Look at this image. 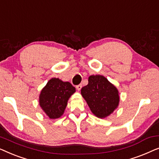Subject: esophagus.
Segmentation results:
<instances>
[{
    "instance_id": "34e87169",
    "label": "esophagus",
    "mask_w": 159,
    "mask_h": 159,
    "mask_svg": "<svg viewBox=\"0 0 159 159\" xmlns=\"http://www.w3.org/2000/svg\"><path fill=\"white\" fill-rule=\"evenodd\" d=\"M82 87V84H78V85H77V86H76V88H77V90H81Z\"/></svg>"
}]
</instances>
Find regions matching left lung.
I'll list each match as a JSON object with an SVG mask.
<instances>
[{"label": "left lung", "instance_id": "1", "mask_svg": "<svg viewBox=\"0 0 159 159\" xmlns=\"http://www.w3.org/2000/svg\"><path fill=\"white\" fill-rule=\"evenodd\" d=\"M81 94L91 111L98 118L109 116L118 107L119 91L102 75H91L88 84L81 89Z\"/></svg>", "mask_w": 159, "mask_h": 159}]
</instances>
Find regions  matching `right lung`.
<instances>
[{
	"label": "right lung",
	"mask_w": 159,
	"mask_h": 159,
	"mask_svg": "<svg viewBox=\"0 0 159 159\" xmlns=\"http://www.w3.org/2000/svg\"><path fill=\"white\" fill-rule=\"evenodd\" d=\"M75 91L70 82L52 78L41 90L39 103L50 119H58L64 114L69 98Z\"/></svg>",
	"instance_id": "obj_1"
}]
</instances>
